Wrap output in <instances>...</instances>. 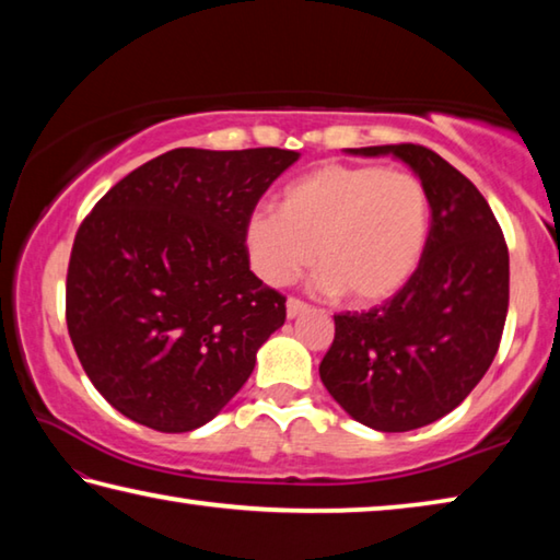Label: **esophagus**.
<instances>
[{
	"label": "esophagus",
	"instance_id": "1",
	"mask_svg": "<svg viewBox=\"0 0 560 560\" xmlns=\"http://www.w3.org/2000/svg\"><path fill=\"white\" fill-rule=\"evenodd\" d=\"M307 310H310V305L305 300H300V298L288 300V317H300L302 312H307Z\"/></svg>",
	"mask_w": 560,
	"mask_h": 560
}]
</instances>
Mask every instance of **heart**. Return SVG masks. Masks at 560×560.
<instances>
[{
    "instance_id": "obj_1",
    "label": "heart",
    "mask_w": 560,
    "mask_h": 560,
    "mask_svg": "<svg viewBox=\"0 0 560 560\" xmlns=\"http://www.w3.org/2000/svg\"><path fill=\"white\" fill-rule=\"evenodd\" d=\"M430 235V196L410 172L327 164L292 182L280 213L255 211L245 243L255 272L290 285L317 258L319 288L378 305L406 285Z\"/></svg>"
}]
</instances>
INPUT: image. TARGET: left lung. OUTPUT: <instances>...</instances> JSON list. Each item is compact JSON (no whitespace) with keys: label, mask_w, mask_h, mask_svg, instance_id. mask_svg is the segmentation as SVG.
Here are the masks:
<instances>
[{"label":"left lung","mask_w":560,"mask_h":560,"mask_svg":"<svg viewBox=\"0 0 560 560\" xmlns=\"http://www.w3.org/2000/svg\"><path fill=\"white\" fill-rule=\"evenodd\" d=\"M351 152H390L420 176L430 235L394 298L335 315L319 376L359 423L406 433L447 416L492 366L509 310V248L485 196L438 152L413 142Z\"/></svg>","instance_id":"1"}]
</instances>
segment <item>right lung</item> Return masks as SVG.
<instances>
[{
    "label": "right lung",
    "instance_id": "obj_1",
    "mask_svg": "<svg viewBox=\"0 0 560 560\" xmlns=\"http://www.w3.org/2000/svg\"><path fill=\"white\" fill-rule=\"evenodd\" d=\"M298 152L194 150L117 182L75 233L66 325L115 410L160 433L209 423L285 325V295L250 272L245 225Z\"/></svg>",
    "mask_w": 560,
    "mask_h": 560
}]
</instances>
